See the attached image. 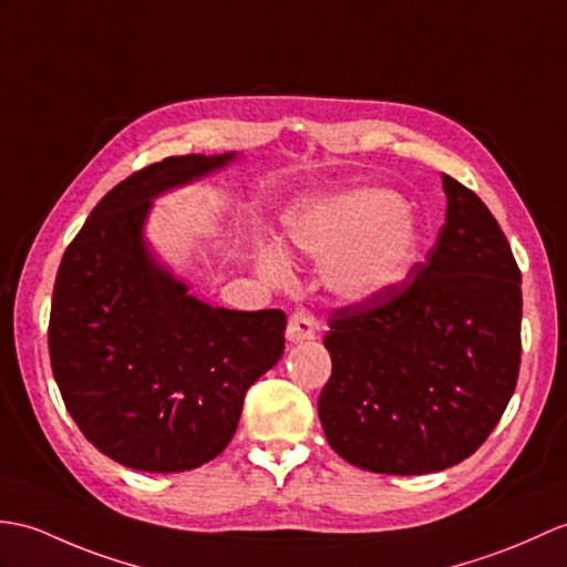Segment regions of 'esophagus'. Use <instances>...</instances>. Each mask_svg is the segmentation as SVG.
Instances as JSON below:
<instances>
[{
	"label": "esophagus",
	"instance_id": "esophagus-1",
	"mask_svg": "<svg viewBox=\"0 0 567 567\" xmlns=\"http://www.w3.org/2000/svg\"><path fill=\"white\" fill-rule=\"evenodd\" d=\"M313 336H316V319L311 316V311L297 309L292 316H289L287 340H292V343H305V340H311Z\"/></svg>",
	"mask_w": 567,
	"mask_h": 567
}]
</instances>
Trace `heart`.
<instances>
[{
    "mask_svg": "<svg viewBox=\"0 0 567 567\" xmlns=\"http://www.w3.org/2000/svg\"><path fill=\"white\" fill-rule=\"evenodd\" d=\"M289 246L326 260L323 282L346 301H367L403 282L417 258L420 231L396 193L360 188L299 213ZM258 266L272 282L287 278L278 254L262 251Z\"/></svg>",
    "mask_w": 567,
    "mask_h": 567,
    "instance_id": "heart-1",
    "label": "heart"
}]
</instances>
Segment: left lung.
Returning a JSON list of instances; mask_svg holds the SVG:
<instances>
[{"mask_svg": "<svg viewBox=\"0 0 567 567\" xmlns=\"http://www.w3.org/2000/svg\"><path fill=\"white\" fill-rule=\"evenodd\" d=\"M446 219L386 295L331 311L319 396L348 464L423 476L464 462L503 417L522 360V272L491 209L442 174Z\"/></svg>", "mask_w": 567, "mask_h": 567, "instance_id": "8db88e82", "label": "left lung"}]
</instances>
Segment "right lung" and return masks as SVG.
<instances>
[{"mask_svg":"<svg viewBox=\"0 0 567 567\" xmlns=\"http://www.w3.org/2000/svg\"><path fill=\"white\" fill-rule=\"evenodd\" d=\"M234 156H168L135 171L101 197L62 256L52 374L84 437L127 468L178 473L221 454L246 391L282 358L285 311L209 307L144 241L156 195Z\"/></svg>","mask_w":567,"mask_h":567,"instance_id":"1","label":"right lung"}]
</instances>
